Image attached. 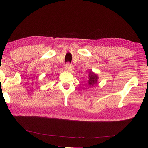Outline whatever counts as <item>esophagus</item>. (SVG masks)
<instances>
[{
	"label": "esophagus",
	"instance_id": "1",
	"mask_svg": "<svg viewBox=\"0 0 148 148\" xmlns=\"http://www.w3.org/2000/svg\"><path fill=\"white\" fill-rule=\"evenodd\" d=\"M65 69L66 70L71 71L73 70V66L70 63H69V62H67V63H66V64L65 65Z\"/></svg>",
	"mask_w": 148,
	"mask_h": 148
}]
</instances>
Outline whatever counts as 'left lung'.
Here are the masks:
<instances>
[{
	"instance_id": "8db88e82",
	"label": "left lung",
	"mask_w": 148,
	"mask_h": 148,
	"mask_svg": "<svg viewBox=\"0 0 148 148\" xmlns=\"http://www.w3.org/2000/svg\"><path fill=\"white\" fill-rule=\"evenodd\" d=\"M98 78H99V77H97V75L96 74L92 72V71H89L88 83H89V85L90 86V87H92L94 86H95L98 81Z\"/></svg>"
}]
</instances>
